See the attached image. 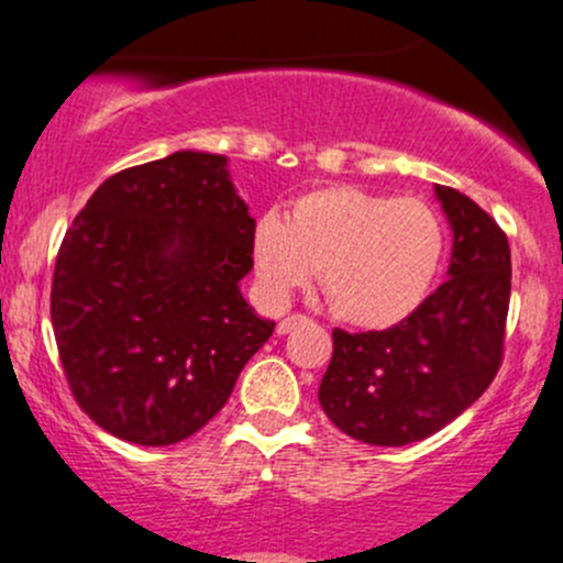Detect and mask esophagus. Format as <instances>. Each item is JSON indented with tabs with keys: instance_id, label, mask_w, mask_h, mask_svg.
Returning <instances> with one entry per match:
<instances>
[{
	"instance_id": "obj_1",
	"label": "esophagus",
	"mask_w": 563,
	"mask_h": 563,
	"mask_svg": "<svg viewBox=\"0 0 563 563\" xmlns=\"http://www.w3.org/2000/svg\"><path fill=\"white\" fill-rule=\"evenodd\" d=\"M302 321H308V319H306V316H300V313H292V316H287V319H282V321H279V327H276V332H279V334H287V332H292L295 327L302 324Z\"/></svg>"
}]
</instances>
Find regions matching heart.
<instances>
[{"label":"heart","instance_id":"obj_1","mask_svg":"<svg viewBox=\"0 0 563 563\" xmlns=\"http://www.w3.org/2000/svg\"><path fill=\"white\" fill-rule=\"evenodd\" d=\"M252 263L274 300L321 271L330 308L364 330H388L433 289L446 252L444 220L420 199L327 186L302 194L287 218L265 212L252 229Z\"/></svg>","mask_w":563,"mask_h":563}]
</instances>
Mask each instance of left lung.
Wrapping results in <instances>:
<instances>
[{"label":"left lung","instance_id":"1","mask_svg":"<svg viewBox=\"0 0 563 563\" xmlns=\"http://www.w3.org/2000/svg\"><path fill=\"white\" fill-rule=\"evenodd\" d=\"M452 225L450 279L401 324L332 330L319 404L351 439L404 446L441 431L495 380L510 302L508 236L476 201L435 186Z\"/></svg>","mask_w":563,"mask_h":563}]
</instances>
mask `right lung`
I'll list each match as a JSON object with an SVG mask.
<instances>
[{"instance_id":"right-lung-1","label":"right lung","mask_w":563,"mask_h":563,"mask_svg":"<svg viewBox=\"0 0 563 563\" xmlns=\"http://www.w3.org/2000/svg\"><path fill=\"white\" fill-rule=\"evenodd\" d=\"M252 229L225 156L201 151L111 175L74 218L49 316L68 388L103 431L167 446L223 409L276 327L239 292Z\"/></svg>"}]
</instances>
